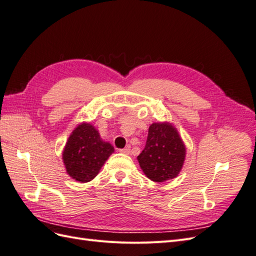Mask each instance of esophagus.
Returning a JSON list of instances; mask_svg holds the SVG:
<instances>
[{
  "instance_id": "obj_1",
  "label": "esophagus",
  "mask_w": 256,
  "mask_h": 256,
  "mask_svg": "<svg viewBox=\"0 0 256 256\" xmlns=\"http://www.w3.org/2000/svg\"><path fill=\"white\" fill-rule=\"evenodd\" d=\"M130 148H131V147H130V145H127L126 147H125V148H122V150H120V152H122V154H129L130 152Z\"/></svg>"
}]
</instances>
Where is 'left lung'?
Instances as JSON below:
<instances>
[{
	"instance_id": "8db88e82",
	"label": "left lung",
	"mask_w": 256,
	"mask_h": 256,
	"mask_svg": "<svg viewBox=\"0 0 256 256\" xmlns=\"http://www.w3.org/2000/svg\"><path fill=\"white\" fill-rule=\"evenodd\" d=\"M186 148L176 129L168 124H152L144 150L138 156L144 174L156 182L172 180L180 172Z\"/></svg>"
}]
</instances>
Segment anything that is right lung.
<instances>
[{"instance_id": "1", "label": "right lung", "mask_w": 256, "mask_h": 256, "mask_svg": "<svg viewBox=\"0 0 256 256\" xmlns=\"http://www.w3.org/2000/svg\"><path fill=\"white\" fill-rule=\"evenodd\" d=\"M113 152V146L104 142L94 127L82 124L72 131L66 143L63 152L66 171L80 182H90Z\"/></svg>"}]
</instances>
